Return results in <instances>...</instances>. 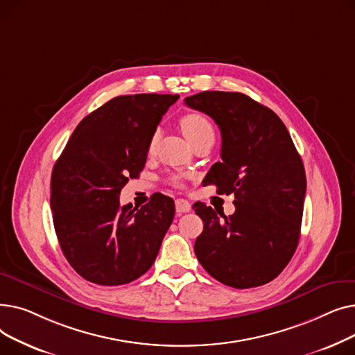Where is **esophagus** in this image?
Listing matches in <instances>:
<instances>
[{"label":"esophagus","mask_w":355,"mask_h":355,"mask_svg":"<svg viewBox=\"0 0 355 355\" xmlns=\"http://www.w3.org/2000/svg\"><path fill=\"white\" fill-rule=\"evenodd\" d=\"M175 210L178 214H182V213H189L191 210V204L187 201V200H177L175 201Z\"/></svg>","instance_id":"obj_1"}]
</instances>
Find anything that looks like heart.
<instances>
[{"instance_id":"b5f03b06","label":"heart","mask_w":355,"mask_h":355,"mask_svg":"<svg viewBox=\"0 0 355 355\" xmlns=\"http://www.w3.org/2000/svg\"><path fill=\"white\" fill-rule=\"evenodd\" d=\"M180 126L182 129V134L185 138L189 139L191 145L200 142V141H214L216 137V130L213 123L207 116H204L202 114H198V112H190V114H185L180 119ZM158 142V132H155L151 139H149L148 144V151L153 153L154 148ZM174 184L178 185V180H173Z\"/></svg>"}]
</instances>
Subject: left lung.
Returning <instances> with one entry per match:
<instances>
[{
  "label": "left lung",
  "mask_w": 355,
  "mask_h": 355,
  "mask_svg": "<svg viewBox=\"0 0 355 355\" xmlns=\"http://www.w3.org/2000/svg\"><path fill=\"white\" fill-rule=\"evenodd\" d=\"M185 105L204 112L221 132V162L204 178L234 194L236 211L217 216L194 202L202 233L194 252L218 282L237 289L265 285L292 259L301 234L306 175L286 126L275 112L239 92H201Z\"/></svg>",
  "instance_id": "obj_1"
}]
</instances>
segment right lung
Returning a JSON list of instances; mask_svg holds the SVG:
<instances>
[{"label": "right lung", "mask_w": 355, "mask_h": 355, "mask_svg": "<svg viewBox=\"0 0 355 355\" xmlns=\"http://www.w3.org/2000/svg\"><path fill=\"white\" fill-rule=\"evenodd\" d=\"M178 95L139 93L110 99L74 129L51 174L54 230L70 266L86 281L118 286L155 262L174 200L155 193L141 209L119 196L144 170L148 144Z\"/></svg>", "instance_id": "obj_1"}]
</instances>
